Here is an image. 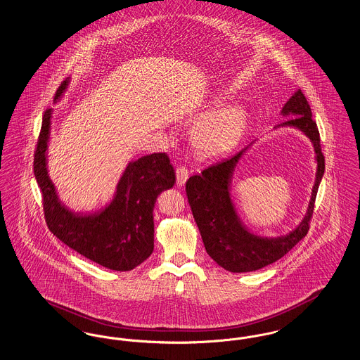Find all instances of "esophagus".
Listing matches in <instances>:
<instances>
[{
  "label": "esophagus",
  "instance_id": "1",
  "mask_svg": "<svg viewBox=\"0 0 360 360\" xmlns=\"http://www.w3.org/2000/svg\"><path fill=\"white\" fill-rule=\"evenodd\" d=\"M175 174H176V185H178V186H184L188 176V169L184 167V166H179V167L175 170Z\"/></svg>",
  "mask_w": 360,
  "mask_h": 360
}]
</instances>
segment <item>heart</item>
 <instances>
[{"label": "heart", "mask_w": 360, "mask_h": 360, "mask_svg": "<svg viewBox=\"0 0 360 360\" xmlns=\"http://www.w3.org/2000/svg\"><path fill=\"white\" fill-rule=\"evenodd\" d=\"M243 127V110L240 108H228L206 117L197 127L194 140L206 153H219L239 136Z\"/></svg>", "instance_id": "1"}]
</instances>
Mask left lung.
I'll use <instances>...</instances> for the list:
<instances>
[{
	"instance_id": "8db88e82",
	"label": "left lung",
	"mask_w": 360,
	"mask_h": 360,
	"mask_svg": "<svg viewBox=\"0 0 360 360\" xmlns=\"http://www.w3.org/2000/svg\"><path fill=\"white\" fill-rule=\"evenodd\" d=\"M282 113L285 116H295L281 125H290L305 132L313 141L317 159L316 184L311 191L308 213L302 223L289 235L276 239H263L251 235L240 223L239 216L231 201V176L241 155L251 144L235 155L209 165L201 174L191 175L186 181L188 205L201 232L206 252L219 266L231 273L255 271L274 263L285 257L308 233L317 190L326 170V158L321 151L317 124L311 119L310 105L301 89L285 103Z\"/></svg>"
}]
</instances>
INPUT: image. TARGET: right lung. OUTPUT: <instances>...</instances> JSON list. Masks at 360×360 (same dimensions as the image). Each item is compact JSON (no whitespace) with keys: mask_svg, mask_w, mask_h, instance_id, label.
<instances>
[{"mask_svg":"<svg viewBox=\"0 0 360 360\" xmlns=\"http://www.w3.org/2000/svg\"><path fill=\"white\" fill-rule=\"evenodd\" d=\"M68 86L63 81L55 101ZM51 109L43 115L34 151V172L41 190L49 229L81 255L116 271H129L154 251V209L158 195L174 186L175 172L167 155L151 154L129 163L121 176L117 193L103 212L77 216L58 201L47 167Z\"/></svg>","mask_w":360,"mask_h":360,"instance_id":"1","label":"right lung"}]
</instances>
